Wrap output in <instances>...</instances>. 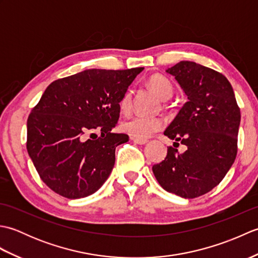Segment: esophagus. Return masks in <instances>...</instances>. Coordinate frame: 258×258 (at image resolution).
<instances>
[{
    "label": "esophagus",
    "mask_w": 258,
    "mask_h": 258,
    "mask_svg": "<svg viewBox=\"0 0 258 258\" xmlns=\"http://www.w3.org/2000/svg\"><path fill=\"white\" fill-rule=\"evenodd\" d=\"M132 141L134 142V143L140 144V145H144L147 143V142H149L146 139H139V138H132Z\"/></svg>",
    "instance_id": "obj_1"
}]
</instances>
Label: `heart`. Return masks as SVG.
<instances>
[{
	"label": "heart",
	"mask_w": 258,
	"mask_h": 258,
	"mask_svg": "<svg viewBox=\"0 0 258 258\" xmlns=\"http://www.w3.org/2000/svg\"><path fill=\"white\" fill-rule=\"evenodd\" d=\"M149 86L160 96L162 100L167 101L173 96L174 87L167 78L161 74H154L149 79ZM133 93L131 90L124 92L119 98L118 107L120 112L127 114L132 109ZM165 126V120L161 116H143V115H134L123 120L120 128L123 132L130 134L133 138L147 139L151 135L161 131Z\"/></svg>",
	"instance_id": "b5f03b06"
}]
</instances>
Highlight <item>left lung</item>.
Instances as JSON below:
<instances>
[{
    "label": "left lung",
    "mask_w": 258,
    "mask_h": 258,
    "mask_svg": "<svg viewBox=\"0 0 258 258\" xmlns=\"http://www.w3.org/2000/svg\"><path fill=\"white\" fill-rule=\"evenodd\" d=\"M175 76L188 101L164 135L186 146H168L163 162L152 169L162 187L195 199L222 182L237 155L240 109L233 87L222 73L182 61L166 71Z\"/></svg>",
    "instance_id": "left-lung-1"
}]
</instances>
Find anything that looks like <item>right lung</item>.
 I'll return each instance as SVG.
<instances>
[{"label":"right lung","mask_w":258,"mask_h":258,"mask_svg":"<svg viewBox=\"0 0 258 258\" xmlns=\"http://www.w3.org/2000/svg\"><path fill=\"white\" fill-rule=\"evenodd\" d=\"M143 69L85 70L46 87L27 118L26 149L41 179L56 194L82 199L107 179L115 149L128 141V135L111 132L119 98Z\"/></svg>","instance_id":"obj_1"}]
</instances>
